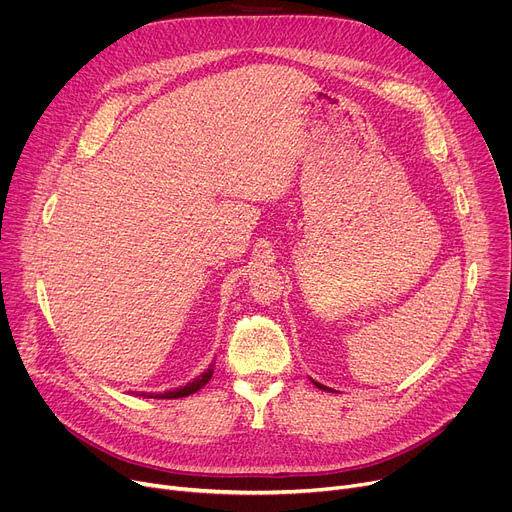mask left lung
Here are the masks:
<instances>
[{"label": "left lung", "mask_w": 512, "mask_h": 512, "mask_svg": "<svg viewBox=\"0 0 512 512\" xmlns=\"http://www.w3.org/2000/svg\"><path fill=\"white\" fill-rule=\"evenodd\" d=\"M311 382H313L319 390H330V392H332V388H328V386H321V384H319V382H315V380H311Z\"/></svg>", "instance_id": "8db88e82"}]
</instances>
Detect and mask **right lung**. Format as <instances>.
I'll return each mask as SVG.
<instances>
[{
	"mask_svg": "<svg viewBox=\"0 0 512 512\" xmlns=\"http://www.w3.org/2000/svg\"><path fill=\"white\" fill-rule=\"evenodd\" d=\"M213 375V363L199 375V378H195L193 382H188L186 386H180V388H174L170 392H164V394H147V392H141L139 396H145V398H184V396H191L195 394L197 390H201Z\"/></svg>",
	"mask_w": 512,
	"mask_h": 512,
	"instance_id": "obj_1",
	"label": "right lung"
}]
</instances>
